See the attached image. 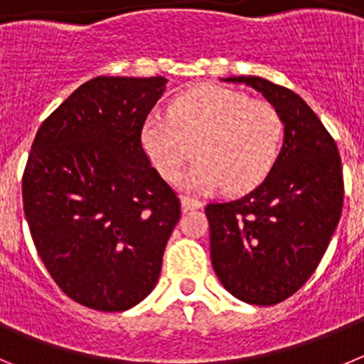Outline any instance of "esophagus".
Returning a JSON list of instances; mask_svg holds the SVG:
<instances>
[{"mask_svg": "<svg viewBox=\"0 0 364 364\" xmlns=\"http://www.w3.org/2000/svg\"><path fill=\"white\" fill-rule=\"evenodd\" d=\"M180 200H182V210L184 211H193V210H198V208H202V202L198 200V198L188 197V195H184V197L180 198Z\"/></svg>", "mask_w": 364, "mask_h": 364, "instance_id": "1", "label": "esophagus"}]
</instances>
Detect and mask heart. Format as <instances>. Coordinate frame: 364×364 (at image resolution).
<instances>
[{
  "label": "heart",
  "instance_id": "obj_1",
  "mask_svg": "<svg viewBox=\"0 0 364 364\" xmlns=\"http://www.w3.org/2000/svg\"><path fill=\"white\" fill-rule=\"evenodd\" d=\"M154 169L173 182L195 156L188 184L195 189L244 193L272 171L282 140L277 111L244 92L204 85L176 96L167 118L151 117L140 133Z\"/></svg>",
  "mask_w": 364,
  "mask_h": 364
}]
</instances>
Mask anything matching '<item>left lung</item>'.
<instances>
[{
    "instance_id": "obj_1",
    "label": "left lung",
    "mask_w": 364,
    "mask_h": 364,
    "mask_svg": "<svg viewBox=\"0 0 364 364\" xmlns=\"http://www.w3.org/2000/svg\"><path fill=\"white\" fill-rule=\"evenodd\" d=\"M268 100L284 142L264 182L239 200L205 205L211 262L222 286L257 306L282 302L319 266L345 197L336 140L294 91L259 76H233Z\"/></svg>"
}]
</instances>
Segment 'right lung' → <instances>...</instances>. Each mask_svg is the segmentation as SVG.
<instances>
[{"label":"right lung","mask_w":364,"mask_h":364,"mask_svg":"<svg viewBox=\"0 0 364 364\" xmlns=\"http://www.w3.org/2000/svg\"><path fill=\"white\" fill-rule=\"evenodd\" d=\"M166 78L98 76L38 129L21 189L32 240L60 290L98 311L151 294L180 200L151 166L142 125Z\"/></svg>","instance_id":"right-lung-1"}]
</instances>
